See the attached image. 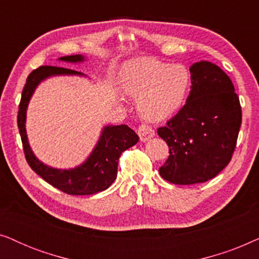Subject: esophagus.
<instances>
[{
  "instance_id": "1",
  "label": "esophagus",
  "mask_w": 259,
  "mask_h": 259,
  "mask_svg": "<svg viewBox=\"0 0 259 259\" xmlns=\"http://www.w3.org/2000/svg\"><path fill=\"white\" fill-rule=\"evenodd\" d=\"M138 133H139L141 141H147L154 137V130L148 125H140L138 128Z\"/></svg>"
}]
</instances>
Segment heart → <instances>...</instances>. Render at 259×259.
Masks as SVG:
<instances>
[{
	"mask_svg": "<svg viewBox=\"0 0 259 259\" xmlns=\"http://www.w3.org/2000/svg\"><path fill=\"white\" fill-rule=\"evenodd\" d=\"M122 83L127 94L138 98V109L145 119L162 120L182 106L190 74L182 65L139 59L127 65Z\"/></svg>",
	"mask_w": 259,
	"mask_h": 259,
	"instance_id": "obj_1",
	"label": "heart"
}]
</instances>
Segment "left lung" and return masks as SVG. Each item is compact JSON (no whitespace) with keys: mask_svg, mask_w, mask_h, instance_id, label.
<instances>
[{"mask_svg":"<svg viewBox=\"0 0 259 259\" xmlns=\"http://www.w3.org/2000/svg\"><path fill=\"white\" fill-rule=\"evenodd\" d=\"M190 73L186 104L157 131L169 150L159 173L177 185L205 183L225 168L242 123L239 98L224 70L200 61L190 67Z\"/></svg>","mask_w":259,"mask_h":259,"instance_id":"1","label":"left lung"}]
</instances>
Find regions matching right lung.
I'll list each match as a JSON object with an SVG mask.
<instances>
[{"instance_id": "add662e5", "label": "right lung", "mask_w": 259, "mask_h": 259, "mask_svg": "<svg viewBox=\"0 0 259 259\" xmlns=\"http://www.w3.org/2000/svg\"><path fill=\"white\" fill-rule=\"evenodd\" d=\"M59 60L66 62H82V55L62 56ZM54 75H83L76 70L54 66H41L34 69L27 77L21 97L17 126L20 130L24 155L28 165L42 179L52 186L72 196H86L105 191L112 185L118 175L119 158L123 151L132 147L139 140V137L126 125L106 126L94 150L87 160L70 169H58L45 165L35 157L29 146L26 132V114L29 100L38 83L49 76Z\"/></svg>"}]
</instances>
